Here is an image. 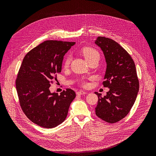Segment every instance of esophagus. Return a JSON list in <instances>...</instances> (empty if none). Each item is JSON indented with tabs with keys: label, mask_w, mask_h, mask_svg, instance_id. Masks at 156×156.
<instances>
[{
	"label": "esophagus",
	"mask_w": 156,
	"mask_h": 156,
	"mask_svg": "<svg viewBox=\"0 0 156 156\" xmlns=\"http://www.w3.org/2000/svg\"><path fill=\"white\" fill-rule=\"evenodd\" d=\"M77 95H83V94H87V92L85 91H83V90H80L77 92Z\"/></svg>",
	"instance_id": "esophagus-1"
}]
</instances>
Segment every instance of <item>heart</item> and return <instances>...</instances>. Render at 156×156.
<instances>
[{
  "instance_id": "heart-1",
  "label": "heart",
  "mask_w": 156,
  "mask_h": 156,
  "mask_svg": "<svg viewBox=\"0 0 156 156\" xmlns=\"http://www.w3.org/2000/svg\"><path fill=\"white\" fill-rule=\"evenodd\" d=\"M81 54L84 56V58L86 59V60L89 61L94 58H100V54H99L98 52L92 48H90V47H85V48H83L81 49ZM70 64V57L69 56H66L64 60V67L65 68H68L69 65ZM81 84L83 87H87V83L85 81H82L81 83Z\"/></svg>"
}]
</instances>
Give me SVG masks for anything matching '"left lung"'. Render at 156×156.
<instances>
[{
  "mask_svg": "<svg viewBox=\"0 0 156 156\" xmlns=\"http://www.w3.org/2000/svg\"><path fill=\"white\" fill-rule=\"evenodd\" d=\"M103 52L107 62L104 87L109 88L107 95L95 92L98 101L96 115L108 123H116L129 112L139 90L135 65L130 55L112 39L99 36L95 41Z\"/></svg>",
  "mask_w": 156,
  "mask_h": 156,
  "instance_id": "left-lung-1",
  "label": "left lung"
}]
</instances>
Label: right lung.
<instances>
[{
  "label": "right lung",
  "instance_id": "right-lung-1",
  "mask_svg": "<svg viewBox=\"0 0 156 156\" xmlns=\"http://www.w3.org/2000/svg\"><path fill=\"white\" fill-rule=\"evenodd\" d=\"M75 42L47 40L30 50L23 60L16 86L21 109L34 124L53 128L66 118L76 94L73 90L51 93L49 87L61 72L64 55Z\"/></svg>",
  "mask_w": 156,
  "mask_h": 156
}]
</instances>
